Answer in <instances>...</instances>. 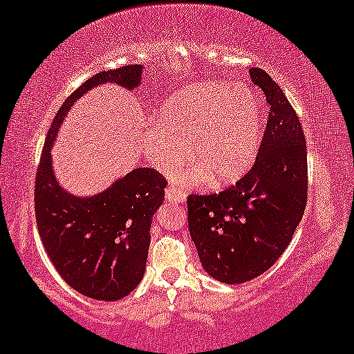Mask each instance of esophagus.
I'll use <instances>...</instances> for the list:
<instances>
[{"label":"esophagus","instance_id":"esophagus-1","mask_svg":"<svg viewBox=\"0 0 354 354\" xmlns=\"http://www.w3.org/2000/svg\"><path fill=\"white\" fill-rule=\"evenodd\" d=\"M165 194H166V201L172 202V204H183L185 202V194L174 187H167Z\"/></svg>","mask_w":354,"mask_h":354}]
</instances>
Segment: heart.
Instances as JSON below:
<instances>
[{
    "label": "heart",
    "instance_id": "obj_1",
    "mask_svg": "<svg viewBox=\"0 0 354 354\" xmlns=\"http://www.w3.org/2000/svg\"><path fill=\"white\" fill-rule=\"evenodd\" d=\"M260 127L262 113L252 91L227 81H204L167 98L141 141L150 163L165 174L182 167L189 149L196 165L180 178L183 187L207 180L213 187H229L251 169Z\"/></svg>",
    "mask_w": 354,
    "mask_h": 354
}]
</instances>
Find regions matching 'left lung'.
<instances>
[{
    "instance_id": "8db88e82",
    "label": "left lung",
    "mask_w": 354,
    "mask_h": 354,
    "mask_svg": "<svg viewBox=\"0 0 354 354\" xmlns=\"http://www.w3.org/2000/svg\"><path fill=\"white\" fill-rule=\"evenodd\" d=\"M270 105L252 169L219 194L188 198V227L213 279L243 283L263 274L290 245L308 202V153L297 113L262 68L249 71Z\"/></svg>"
}]
</instances>
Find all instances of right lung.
<instances>
[{
    "label": "right lung",
    "mask_w": 354,
    "mask_h": 354,
    "mask_svg": "<svg viewBox=\"0 0 354 354\" xmlns=\"http://www.w3.org/2000/svg\"><path fill=\"white\" fill-rule=\"evenodd\" d=\"M139 64L94 75L64 102L46 135L36 177V221L45 251L73 290L98 301H118L144 277L152 218L165 201L166 180L138 167L92 196H77L57 182L51 149L72 106L102 84L127 91L141 86Z\"/></svg>",
    "instance_id": "obj_1"
}]
</instances>
